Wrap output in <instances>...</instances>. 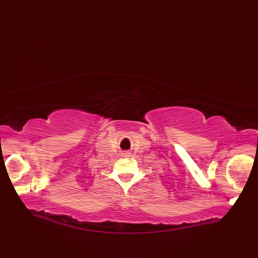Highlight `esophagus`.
<instances>
[{
    "mask_svg": "<svg viewBox=\"0 0 258 258\" xmlns=\"http://www.w3.org/2000/svg\"><path fill=\"white\" fill-rule=\"evenodd\" d=\"M122 156H124V157L128 156V152H124V153H122Z\"/></svg>",
    "mask_w": 258,
    "mask_h": 258,
    "instance_id": "34e87169",
    "label": "esophagus"
}]
</instances>
